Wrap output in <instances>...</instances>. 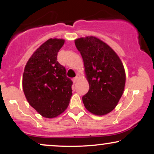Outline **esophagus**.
Listing matches in <instances>:
<instances>
[{
    "label": "esophagus",
    "mask_w": 154,
    "mask_h": 154,
    "mask_svg": "<svg viewBox=\"0 0 154 154\" xmlns=\"http://www.w3.org/2000/svg\"><path fill=\"white\" fill-rule=\"evenodd\" d=\"M78 79H79V77H75V78L73 79V82L75 83H77V81H78Z\"/></svg>",
    "instance_id": "obj_1"
}]
</instances>
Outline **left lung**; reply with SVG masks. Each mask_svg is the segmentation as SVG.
I'll use <instances>...</instances> for the list:
<instances>
[{
    "mask_svg": "<svg viewBox=\"0 0 154 154\" xmlns=\"http://www.w3.org/2000/svg\"><path fill=\"white\" fill-rule=\"evenodd\" d=\"M75 43L89 83V91L82 97L85 107L95 115H106L115 109L124 93L123 63L115 51L96 37L76 39Z\"/></svg>",
    "mask_w": 154,
    "mask_h": 154,
    "instance_id": "left-lung-1",
    "label": "left lung"
}]
</instances>
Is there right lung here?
<instances>
[{"mask_svg": "<svg viewBox=\"0 0 154 154\" xmlns=\"http://www.w3.org/2000/svg\"><path fill=\"white\" fill-rule=\"evenodd\" d=\"M63 39L51 38L33 53L24 67L22 87L28 103L45 118H54L66 109L72 95V82L57 61Z\"/></svg>", "mask_w": 154, "mask_h": 154, "instance_id": "1", "label": "right lung"}]
</instances>
